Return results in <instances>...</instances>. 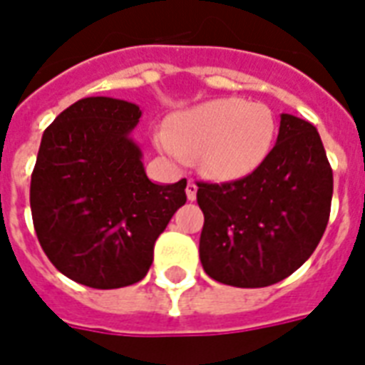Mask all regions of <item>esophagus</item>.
<instances>
[{
    "label": "esophagus",
    "instance_id": "esophagus-1",
    "mask_svg": "<svg viewBox=\"0 0 365 365\" xmlns=\"http://www.w3.org/2000/svg\"><path fill=\"white\" fill-rule=\"evenodd\" d=\"M185 193H187V199L189 200L197 199V185H195L193 182H189L187 187H185Z\"/></svg>",
    "mask_w": 365,
    "mask_h": 365
}]
</instances>
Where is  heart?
<instances>
[{
    "instance_id": "obj_1",
    "label": "heart",
    "mask_w": 365,
    "mask_h": 365,
    "mask_svg": "<svg viewBox=\"0 0 365 365\" xmlns=\"http://www.w3.org/2000/svg\"><path fill=\"white\" fill-rule=\"evenodd\" d=\"M274 138L277 119L267 106L217 98L178 113L170 130L157 132L155 142L180 165L199 157L208 176L239 180L269 157Z\"/></svg>"
}]
</instances>
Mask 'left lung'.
<instances>
[{"instance_id":"left-lung-1","label":"left lung","mask_w":365,"mask_h":365,"mask_svg":"<svg viewBox=\"0 0 365 365\" xmlns=\"http://www.w3.org/2000/svg\"><path fill=\"white\" fill-rule=\"evenodd\" d=\"M197 185L206 274L227 286L263 288L289 277L317 250L329 220L334 172L317 128L282 113L274 148L252 174Z\"/></svg>"}]
</instances>
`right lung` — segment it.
Segmentation results:
<instances>
[{"mask_svg":"<svg viewBox=\"0 0 365 365\" xmlns=\"http://www.w3.org/2000/svg\"><path fill=\"white\" fill-rule=\"evenodd\" d=\"M142 111L108 96L77 100L43 132L31 172L34 229L56 269L96 289L140 282L159 239L185 205L183 178L145 176L130 138Z\"/></svg>","mask_w":365,"mask_h":365,"instance_id":"right-lung-1","label":"right lung"}]
</instances>
